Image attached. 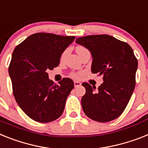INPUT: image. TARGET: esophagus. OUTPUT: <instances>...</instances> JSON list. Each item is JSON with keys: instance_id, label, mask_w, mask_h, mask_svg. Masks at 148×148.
Instances as JSON below:
<instances>
[{"instance_id": "obj_1", "label": "esophagus", "mask_w": 148, "mask_h": 148, "mask_svg": "<svg viewBox=\"0 0 148 148\" xmlns=\"http://www.w3.org/2000/svg\"><path fill=\"white\" fill-rule=\"evenodd\" d=\"M74 86H75V87L80 86L81 85V83H80V82H79V81H74Z\"/></svg>"}]
</instances>
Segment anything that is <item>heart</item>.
Masks as SVG:
<instances>
[{"label":"heart","mask_w":148,"mask_h":148,"mask_svg":"<svg viewBox=\"0 0 148 148\" xmlns=\"http://www.w3.org/2000/svg\"><path fill=\"white\" fill-rule=\"evenodd\" d=\"M84 49L83 47H77V49ZM71 76L74 78H78L79 77V74H75V73H73L71 74Z\"/></svg>","instance_id":"b5f03b06"}]
</instances>
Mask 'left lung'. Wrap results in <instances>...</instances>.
I'll list each match as a JSON object with an SVG mask.
<instances>
[{
	"label": "left lung",
	"mask_w": 148,
	"mask_h": 148,
	"mask_svg": "<svg viewBox=\"0 0 148 148\" xmlns=\"http://www.w3.org/2000/svg\"><path fill=\"white\" fill-rule=\"evenodd\" d=\"M76 43L87 48L92 54L91 70L102 75L96 89L88 83L82 97L85 114L97 122L105 123L120 116L130 101L135 86L138 60L127 43L108 34L89 35L77 38Z\"/></svg>",
	"instance_id": "8db88e82"
}]
</instances>
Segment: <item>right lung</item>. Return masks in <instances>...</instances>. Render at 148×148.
<instances>
[{
  "label": "right lung",
  "mask_w": 148,
  "mask_h": 148,
  "mask_svg": "<svg viewBox=\"0 0 148 148\" xmlns=\"http://www.w3.org/2000/svg\"><path fill=\"white\" fill-rule=\"evenodd\" d=\"M74 39V36L36 33L14 49L9 66L13 95L20 108L34 121L52 122L64 111L74 82L63 78L59 85L55 84L47 71L59 65L62 53Z\"/></svg>",
  "instance_id": "add662e5"
}]
</instances>
